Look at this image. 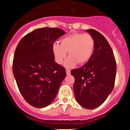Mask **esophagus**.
Here are the masks:
<instances>
[{"label": "esophagus", "mask_w": 130, "mask_h": 130, "mask_svg": "<svg viewBox=\"0 0 130 130\" xmlns=\"http://www.w3.org/2000/svg\"><path fill=\"white\" fill-rule=\"evenodd\" d=\"M66 74L67 75H70V70H66Z\"/></svg>", "instance_id": "esophagus-1"}]
</instances>
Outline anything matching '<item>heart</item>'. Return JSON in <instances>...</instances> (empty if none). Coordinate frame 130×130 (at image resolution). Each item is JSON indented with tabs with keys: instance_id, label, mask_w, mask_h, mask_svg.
I'll list each match as a JSON object with an SVG mask.
<instances>
[{
	"instance_id": "obj_1",
	"label": "heart",
	"mask_w": 130,
	"mask_h": 130,
	"mask_svg": "<svg viewBox=\"0 0 130 130\" xmlns=\"http://www.w3.org/2000/svg\"><path fill=\"white\" fill-rule=\"evenodd\" d=\"M94 48V40L90 34L75 32L60 40V45H53L55 61L60 64L64 62L68 52L70 57L65 62V66L72 68L78 63L84 64L90 60Z\"/></svg>"
}]
</instances>
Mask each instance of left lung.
<instances>
[{
  "instance_id": "8db88e82",
  "label": "left lung",
  "mask_w": 130,
  "mask_h": 130,
  "mask_svg": "<svg viewBox=\"0 0 130 130\" xmlns=\"http://www.w3.org/2000/svg\"><path fill=\"white\" fill-rule=\"evenodd\" d=\"M94 40L90 60L84 66L72 70L75 78L73 91L76 101L83 107L93 109L100 106L112 92L115 82L117 64L110 45L99 32L86 30Z\"/></svg>"
}]
</instances>
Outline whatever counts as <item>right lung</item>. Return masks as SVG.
<instances>
[{"instance_id": "add662e5", "label": "right lung", "mask_w": 130, "mask_h": 130, "mask_svg": "<svg viewBox=\"0 0 130 130\" xmlns=\"http://www.w3.org/2000/svg\"><path fill=\"white\" fill-rule=\"evenodd\" d=\"M65 32L60 28H38L18 43L13 60V73L20 93L32 106L51 104L66 77V70L55 62L54 42Z\"/></svg>"}]
</instances>
